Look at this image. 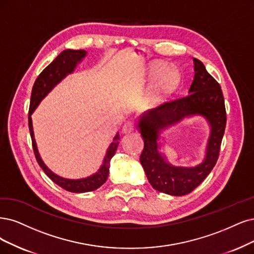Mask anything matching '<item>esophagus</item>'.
<instances>
[{
    "label": "esophagus",
    "mask_w": 254,
    "mask_h": 254,
    "mask_svg": "<svg viewBox=\"0 0 254 254\" xmlns=\"http://www.w3.org/2000/svg\"><path fill=\"white\" fill-rule=\"evenodd\" d=\"M134 127H135L134 121L129 120V121L126 122L124 127H122V132H124V133H130V132H133V130H134Z\"/></svg>",
    "instance_id": "1"
}]
</instances>
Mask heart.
Returning <instances> with one entry per match:
<instances>
[{"label": "heart", "mask_w": 254, "mask_h": 254, "mask_svg": "<svg viewBox=\"0 0 254 254\" xmlns=\"http://www.w3.org/2000/svg\"><path fill=\"white\" fill-rule=\"evenodd\" d=\"M163 68H164L163 64H154L151 71L153 76L156 77L158 75H160ZM179 78H180L179 73H178L177 70H174V69L166 70L160 75V76H159L156 88L159 91H170L177 86V83L179 82Z\"/></svg>", "instance_id": "obj_1"}]
</instances>
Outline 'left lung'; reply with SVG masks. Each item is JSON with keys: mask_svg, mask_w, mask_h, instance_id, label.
<instances>
[{"mask_svg": "<svg viewBox=\"0 0 254 254\" xmlns=\"http://www.w3.org/2000/svg\"><path fill=\"white\" fill-rule=\"evenodd\" d=\"M194 76L189 94L168 100L141 115L138 127L144 141L140 162L148 182L158 191L184 195L198 187L218 161L223 135L226 127V110L221 86L206 70L203 63L193 59ZM192 115L205 117L211 126L206 155L194 168L174 167L158 152L161 130Z\"/></svg>", "mask_w": 254, "mask_h": 254, "instance_id": "8db88e82", "label": "left lung"}]
</instances>
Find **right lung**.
Instances as JSON below:
<instances>
[{
    "label": "right lung",
    "mask_w": 254,
    "mask_h": 254,
    "mask_svg": "<svg viewBox=\"0 0 254 254\" xmlns=\"http://www.w3.org/2000/svg\"><path fill=\"white\" fill-rule=\"evenodd\" d=\"M87 55V52L84 50H70L67 49L63 51L58 58H56L48 67H46L43 72L39 75L36 78L32 92H31V98H30V107H29V116H28V125H29V130L32 140V147L33 152L36 158V161L39 165L42 167V170L45 174L48 176L50 179L62 189L71 191V192H87L97 190L108 179L109 176V168H110V161L114 156L117 146L119 144V134L117 133L116 136L113 139V142L110 144L107 154L103 159V163L100 166L97 173L94 175L83 178V179L77 180H71L62 178L58 175H55L51 172L46 164L43 162L42 158L37 151L36 142L34 139L33 133V127H32V119L31 115L36 107L40 105V102L47 96L48 94L59 82H61L68 74L72 73L76 67V64L81 62V60Z\"/></svg>",
    "instance_id": "obj_1"
}]
</instances>
